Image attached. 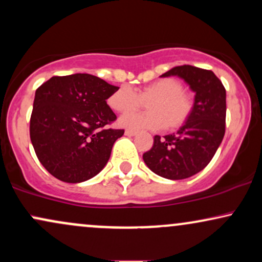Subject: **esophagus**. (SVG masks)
<instances>
[{
    "label": "esophagus",
    "mask_w": 262,
    "mask_h": 262,
    "mask_svg": "<svg viewBox=\"0 0 262 262\" xmlns=\"http://www.w3.org/2000/svg\"><path fill=\"white\" fill-rule=\"evenodd\" d=\"M125 135H128V137H133V135H135L138 133L137 130H134V129H125Z\"/></svg>",
    "instance_id": "1"
}]
</instances>
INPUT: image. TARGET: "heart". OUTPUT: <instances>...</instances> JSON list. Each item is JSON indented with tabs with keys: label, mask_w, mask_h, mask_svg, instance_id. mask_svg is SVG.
Listing matches in <instances>:
<instances>
[{
	"label": "heart",
	"mask_w": 262,
	"mask_h": 262,
	"mask_svg": "<svg viewBox=\"0 0 262 262\" xmlns=\"http://www.w3.org/2000/svg\"><path fill=\"white\" fill-rule=\"evenodd\" d=\"M148 103V112L129 113L119 119L123 127L132 129H179L189 121L194 111V97L183 90V85L172 77L156 80L140 87L137 92L121 86L108 98L113 111L127 113Z\"/></svg>",
	"instance_id": "heart-1"
}]
</instances>
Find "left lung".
I'll return each mask as SVG.
<instances>
[{"label": "left lung", "instance_id": "1", "mask_svg": "<svg viewBox=\"0 0 262 262\" xmlns=\"http://www.w3.org/2000/svg\"><path fill=\"white\" fill-rule=\"evenodd\" d=\"M181 77L194 96V111L177 133L155 135L151 149L143 154L156 175L183 180L202 171L221 145L225 133V89L214 73L191 65L172 68L162 77Z\"/></svg>", "mask_w": 262, "mask_h": 262}]
</instances>
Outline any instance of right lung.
I'll return each mask as SVG.
<instances>
[{
  "mask_svg": "<svg viewBox=\"0 0 262 262\" xmlns=\"http://www.w3.org/2000/svg\"><path fill=\"white\" fill-rule=\"evenodd\" d=\"M119 87L90 74L53 76L35 91L29 124L38 160L60 181L90 180L106 166L124 129L107 98Z\"/></svg>",
  "mask_w": 262,
  "mask_h": 262,
  "instance_id": "right-lung-1",
  "label": "right lung"
}]
</instances>
